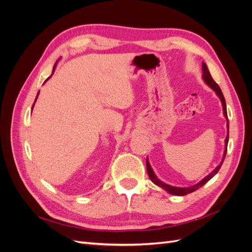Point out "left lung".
Segmentation results:
<instances>
[{
	"label": "left lung",
	"instance_id": "1",
	"mask_svg": "<svg viewBox=\"0 0 252 252\" xmlns=\"http://www.w3.org/2000/svg\"><path fill=\"white\" fill-rule=\"evenodd\" d=\"M202 70H203V80H204V82L207 84V85L215 91L216 93V94L219 96V98L220 100V102H222V106H223V113H224V117L226 118V120H227V138H226V140H225V150H224V155H223V158H222V162H220L218 166H217V168L213 170V171H211L207 177H205L202 181H200L199 183H196L195 185H192V186H190V187H175V186H171V185H168V184H166V183H164L163 181H161L159 180L157 175H156V173L154 172V170H152V168H151V166H150V164H149V161H148V158H146V167H147V172H148V175H149V178H150V180L155 183L156 185H158V187H161V188H163L164 190H166L167 192H169L170 194H173V195H186V194H188V193H191V192H193V191H195L196 189H199V188H201L202 186H204L206 183H207L209 180H211L213 177H215V175L218 173V171L220 170V166H222V164H223V162H224V159H225V157H226V152H227V145H228V139H229V122H228V117H227V109H226V102H225V97H224V95H223V94H222V90H220V88L219 87V85L218 84L213 81V79H212V77H211V74H210V72H209V70H208V68H207V65H206L204 62H203V64H202Z\"/></svg>",
	"mask_w": 252,
	"mask_h": 252
}]
</instances>
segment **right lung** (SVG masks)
Wrapping results in <instances>:
<instances>
[{
	"mask_svg": "<svg viewBox=\"0 0 252 252\" xmlns=\"http://www.w3.org/2000/svg\"><path fill=\"white\" fill-rule=\"evenodd\" d=\"M56 66H57V63L55 64V66H53V69H52V73H51V75L53 74V72H55V69H56ZM51 75H50V77H51ZM50 77H49V78H50ZM49 78H48V79H49ZM48 79H47V80H48ZM47 80H46V81H47ZM46 81H45V82H46ZM37 95H39V93H37ZM37 95H36V97H35V101H36V98H37ZM35 101H34V103H35ZM34 103H33V105H34ZM32 107H33V106H32Z\"/></svg>",
	"mask_w": 252,
	"mask_h": 252,
	"instance_id": "right-lung-1",
	"label": "right lung"
}]
</instances>
